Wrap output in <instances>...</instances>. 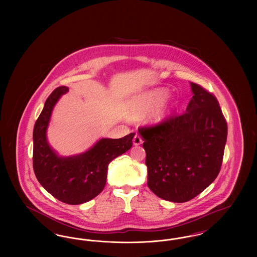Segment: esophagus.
<instances>
[{
    "mask_svg": "<svg viewBox=\"0 0 257 257\" xmlns=\"http://www.w3.org/2000/svg\"><path fill=\"white\" fill-rule=\"evenodd\" d=\"M142 143H143L142 138H141L139 135H136L134 137V139H133V145H134V146H140Z\"/></svg>",
    "mask_w": 257,
    "mask_h": 257,
    "instance_id": "1",
    "label": "esophagus"
}]
</instances>
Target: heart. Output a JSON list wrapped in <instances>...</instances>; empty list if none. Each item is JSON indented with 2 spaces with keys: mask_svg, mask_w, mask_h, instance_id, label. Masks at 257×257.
Here are the masks:
<instances>
[{
  "mask_svg": "<svg viewBox=\"0 0 257 257\" xmlns=\"http://www.w3.org/2000/svg\"><path fill=\"white\" fill-rule=\"evenodd\" d=\"M167 95L168 91L164 88L153 89L140 94L134 100L136 112L138 114H147L159 105L160 107L153 113L152 119L154 123L164 122L175 108V101L173 99H168L165 101L163 100Z\"/></svg>",
  "mask_w": 257,
  "mask_h": 257,
  "instance_id": "1",
  "label": "heart"
}]
</instances>
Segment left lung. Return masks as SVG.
<instances>
[{
    "label": "left lung",
    "instance_id": "1",
    "mask_svg": "<svg viewBox=\"0 0 257 257\" xmlns=\"http://www.w3.org/2000/svg\"><path fill=\"white\" fill-rule=\"evenodd\" d=\"M186 112L139 134L147 153V185L162 199L186 202L199 195L220 172L227 125L216 97L190 83Z\"/></svg>",
    "mask_w": 257,
    "mask_h": 257
}]
</instances>
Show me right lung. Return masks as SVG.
Instances as JSON below:
<instances>
[{
	"instance_id": "obj_1",
	"label": "right lung",
	"mask_w": 257,
	"mask_h": 257,
	"mask_svg": "<svg viewBox=\"0 0 257 257\" xmlns=\"http://www.w3.org/2000/svg\"><path fill=\"white\" fill-rule=\"evenodd\" d=\"M69 88L60 86L47 98L34 128V171L38 182L54 197L77 205L91 200L104 189L108 166L132 147L134 133L121 139L102 138L86 151L60 156L50 146L47 129L54 107Z\"/></svg>"
}]
</instances>
